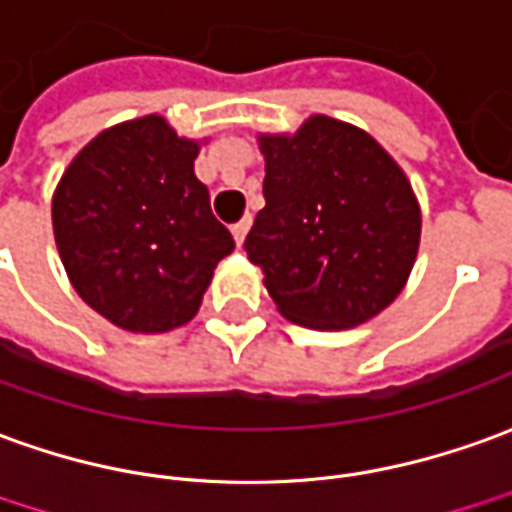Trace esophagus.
Segmentation results:
<instances>
[{"instance_id": "obj_1", "label": "esophagus", "mask_w": 512, "mask_h": 512, "mask_svg": "<svg viewBox=\"0 0 512 512\" xmlns=\"http://www.w3.org/2000/svg\"><path fill=\"white\" fill-rule=\"evenodd\" d=\"M248 231H250V217H242V220L236 222V225H231V234H234L236 248H242V242H245Z\"/></svg>"}]
</instances>
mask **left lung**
<instances>
[{
    "label": "left lung",
    "mask_w": 512,
    "mask_h": 512,
    "mask_svg": "<svg viewBox=\"0 0 512 512\" xmlns=\"http://www.w3.org/2000/svg\"><path fill=\"white\" fill-rule=\"evenodd\" d=\"M264 209L245 239L278 312L306 329H354L404 290L421 206L370 133L315 114L295 133H259Z\"/></svg>",
    "instance_id": "8db88e82"
}]
</instances>
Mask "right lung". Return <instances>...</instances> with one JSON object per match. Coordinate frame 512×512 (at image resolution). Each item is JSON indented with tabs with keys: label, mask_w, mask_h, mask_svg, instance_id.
Masks as SVG:
<instances>
[{
	"label": "right lung",
	"mask_w": 512,
	"mask_h": 512,
	"mask_svg": "<svg viewBox=\"0 0 512 512\" xmlns=\"http://www.w3.org/2000/svg\"><path fill=\"white\" fill-rule=\"evenodd\" d=\"M197 139L147 114L105 128L74 155L52 195L55 245L74 292L114 326H186L234 236L197 181Z\"/></svg>",
	"instance_id": "obj_1"
}]
</instances>
